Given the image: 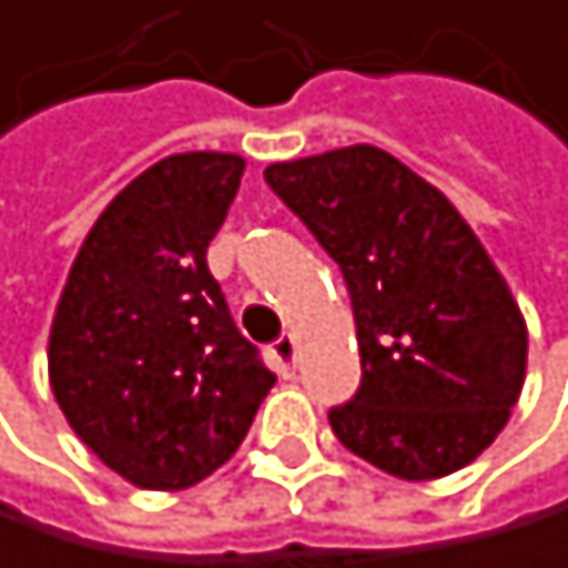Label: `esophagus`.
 Wrapping results in <instances>:
<instances>
[{
    "mask_svg": "<svg viewBox=\"0 0 568 568\" xmlns=\"http://www.w3.org/2000/svg\"><path fill=\"white\" fill-rule=\"evenodd\" d=\"M272 361L278 367V375H293V367H296V337L293 334H282L275 344H272Z\"/></svg>",
    "mask_w": 568,
    "mask_h": 568,
    "instance_id": "1",
    "label": "esophagus"
}]
</instances>
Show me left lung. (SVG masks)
Wrapping results in <instances>:
<instances>
[{"label": "left lung", "instance_id": "left-lung-1", "mask_svg": "<svg viewBox=\"0 0 568 568\" xmlns=\"http://www.w3.org/2000/svg\"><path fill=\"white\" fill-rule=\"evenodd\" d=\"M265 183L347 282L361 388L334 436L402 480L474 464L525 385V316L443 193L378 145L272 163Z\"/></svg>", "mask_w": 568, "mask_h": 568}]
</instances>
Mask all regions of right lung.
<instances>
[{
    "label": "right lung",
    "mask_w": 568,
    "mask_h": 568,
    "mask_svg": "<svg viewBox=\"0 0 568 568\" xmlns=\"http://www.w3.org/2000/svg\"><path fill=\"white\" fill-rule=\"evenodd\" d=\"M245 160L176 152L101 211L50 326V388L81 443L135 487L183 490L242 446L275 375L207 268Z\"/></svg>",
    "instance_id": "obj_1"
}]
</instances>
